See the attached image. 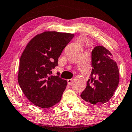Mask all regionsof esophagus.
<instances>
[{
    "label": "esophagus",
    "instance_id": "obj_1",
    "mask_svg": "<svg viewBox=\"0 0 132 132\" xmlns=\"http://www.w3.org/2000/svg\"><path fill=\"white\" fill-rule=\"evenodd\" d=\"M73 80V79H68L67 80V81H68V84H70L71 82H72V81Z\"/></svg>",
    "mask_w": 132,
    "mask_h": 132
}]
</instances>
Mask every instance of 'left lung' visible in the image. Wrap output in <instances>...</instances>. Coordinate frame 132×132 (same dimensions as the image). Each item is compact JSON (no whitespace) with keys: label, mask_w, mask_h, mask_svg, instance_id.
I'll return each instance as SVG.
<instances>
[{"label":"left lung","mask_w":132,"mask_h":132,"mask_svg":"<svg viewBox=\"0 0 132 132\" xmlns=\"http://www.w3.org/2000/svg\"><path fill=\"white\" fill-rule=\"evenodd\" d=\"M90 78L80 96L93 104L108 102L117 89L119 82V72L112 54L103 46H97L92 52Z\"/></svg>","instance_id":"obj_1"}]
</instances>
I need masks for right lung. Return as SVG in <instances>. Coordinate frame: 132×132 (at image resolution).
<instances>
[{
  "label": "right lung",
  "instance_id": "right-lung-1",
  "mask_svg": "<svg viewBox=\"0 0 132 132\" xmlns=\"http://www.w3.org/2000/svg\"><path fill=\"white\" fill-rule=\"evenodd\" d=\"M74 36L71 33L45 31L33 37L24 50L18 81L26 97L34 105L48 108L61 100L67 81L58 75H50Z\"/></svg>",
  "mask_w": 132,
  "mask_h": 132
}]
</instances>
